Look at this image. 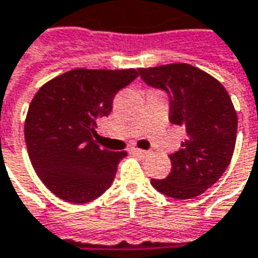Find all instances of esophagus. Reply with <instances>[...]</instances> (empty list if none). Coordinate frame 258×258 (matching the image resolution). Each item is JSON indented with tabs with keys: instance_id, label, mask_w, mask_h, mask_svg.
I'll return each mask as SVG.
<instances>
[{
	"instance_id": "1",
	"label": "esophagus",
	"mask_w": 258,
	"mask_h": 258,
	"mask_svg": "<svg viewBox=\"0 0 258 258\" xmlns=\"http://www.w3.org/2000/svg\"><path fill=\"white\" fill-rule=\"evenodd\" d=\"M130 151H131V153H134V154H140V156H146L147 154L146 150H141V148H137V147H131V148H130Z\"/></svg>"
}]
</instances>
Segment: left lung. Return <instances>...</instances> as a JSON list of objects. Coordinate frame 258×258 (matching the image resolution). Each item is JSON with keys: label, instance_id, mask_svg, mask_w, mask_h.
I'll return each mask as SVG.
<instances>
[{"label": "left lung", "instance_id": "8db88e82", "mask_svg": "<svg viewBox=\"0 0 258 258\" xmlns=\"http://www.w3.org/2000/svg\"><path fill=\"white\" fill-rule=\"evenodd\" d=\"M146 84L170 94V121L185 130L181 148L170 154L171 171L153 187L168 197L188 200L210 188L231 161L237 112L221 83L200 68L175 62L138 68Z\"/></svg>", "mask_w": 258, "mask_h": 258}]
</instances>
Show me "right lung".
Instances as JSON below:
<instances>
[{
  "label": "right lung",
  "mask_w": 258,
  "mask_h": 258,
  "mask_svg": "<svg viewBox=\"0 0 258 258\" xmlns=\"http://www.w3.org/2000/svg\"><path fill=\"white\" fill-rule=\"evenodd\" d=\"M138 71L76 68L49 80L34 95L24 134L40 180L61 200L81 204L111 185L125 151H108L94 141L97 121L108 115L121 88Z\"/></svg>",
  "instance_id": "right-lung-1"
}]
</instances>
